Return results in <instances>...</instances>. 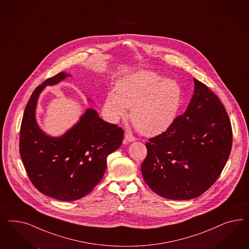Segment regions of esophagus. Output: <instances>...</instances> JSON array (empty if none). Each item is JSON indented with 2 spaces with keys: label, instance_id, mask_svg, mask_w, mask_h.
<instances>
[{
  "label": "esophagus",
  "instance_id": "1",
  "mask_svg": "<svg viewBox=\"0 0 249 249\" xmlns=\"http://www.w3.org/2000/svg\"><path fill=\"white\" fill-rule=\"evenodd\" d=\"M125 140L128 142H132L137 141V138L132 135V134H130V133H126L125 134Z\"/></svg>",
  "mask_w": 249,
  "mask_h": 249
}]
</instances>
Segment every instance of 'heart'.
I'll list each match as a JSON object with an SVG mask.
<instances>
[{"label":"heart","instance_id":"heart-1","mask_svg":"<svg viewBox=\"0 0 249 249\" xmlns=\"http://www.w3.org/2000/svg\"><path fill=\"white\" fill-rule=\"evenodd\" d=\"M182 100L181 86L176 80L163 78L149 70H140L120 80L118 90L109 91L106 110L119 121L131 108L130 119L144 135L162 133L173 123Z\"/></svg>","mask_w":249,"mask_h":249}]
</instances>
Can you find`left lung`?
<instances>
[{
    "label": "left lung",
    "instance_id": "left-lung-1",
    "mask_svg": "<svg viewBox=\"0 0 249 249\" xmlns=\"http://www.w3.org/2000/svg\"><path fill=\"white\" fill-rule=\"evenodd\" d=\"M195 92L185 112L151 138L142 174L148 186L172 200L203 195L216 181L232 148V127L217 96L194 78Z\"/></svg>",
    "mask_w": 249,
    "mask_h": 249
}]
</instances>
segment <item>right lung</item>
Returning a JSON list of instances; mask_svg holds the SVG:
<instances>
[{"label": "right lung", "mask_w": 249, "mask_h": 249, "mask_svg": "<svg viewBox=\"0 0 249 249\" xmlns=\"http://www.w3.org/2000/svg\"><path fill=\"white\" fill-rule=\"evenodd\" d=\"M60 72L33 92L20 130V155L27 175L38 191L60 201L89 195L105 173L107 157L121 146L124 131L88 108L79 121L60 137L46 135L36 120L40 93L70 76Z\"/></svg>", "instance_id": "right-lung-1"}]
</instances>
